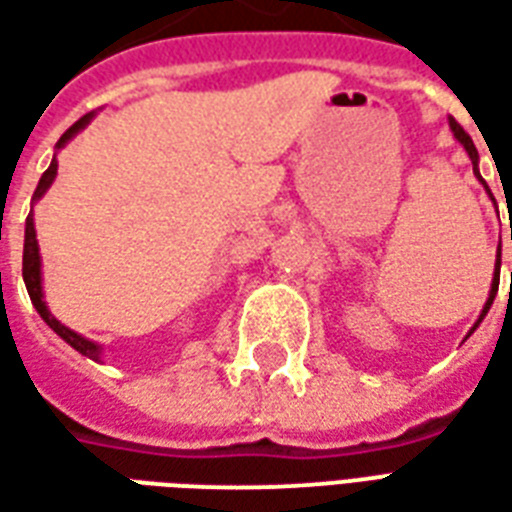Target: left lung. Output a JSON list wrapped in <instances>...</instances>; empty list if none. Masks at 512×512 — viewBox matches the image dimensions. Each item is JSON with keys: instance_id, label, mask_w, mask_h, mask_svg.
<instances>
[{"instance_id": "left-lung-1", "label": "left lung", "mask_w": 512, "mask_h": 512, "mask_svg": "<svg viewBox=\"0 0 512 512\" xmlns=\"http://www.w3.org/2000/svg\"><path fill=\"white\" fill-rule=\"evenodd\" d=\"M450 128H452V136H455V139L461 142L463 150H466V153H469V158H472V167H474V175H477V180H480V183H483V186H485V191L491 194V189H488V183H485L483 175H480V169H477V161H480V156H477V147H474L472 136L466 134V131H463V128L458 126V123H455L452 117H450ZM491 200H494V194H491ZM494 205H496V200H494ZM496 213H499V211H496ZM510 238H512V230H510ZM499 266H502V249L496 252V268H494V282H491V293H488V301H485V307H483V312H480V318H477V323H474V326H472V332H474V329H477V326H480V323H483L485 312L491 310V304H494L496 290H499ZM472 332H469V334H472Z\"/></svg>"}]
</instances>
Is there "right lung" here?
I'll list each match as a JSON object with an SVG mask.
<instances>
[{
  "mask_svg": "<svg viewBox=\"0 0 512 512\" xmlns=\"http://www.w3.org/2000/svg\"><path fill=\"white\" fill-rule=\"evenodd\" d=\"M90 120H93V115H84L82 120H76V123H73V126L60 136L57 150L65 147V142L79 134ZM54 178H57V158H54V161H51V167L43 172V178H40L38 189H35V194H32V200H40V197L49 191ZM24 285H27L29 299H32V304H35V310L40 312V318L49 323V329H54V332L60 334L62 340L71 345V348H76L79 354L90 356V359H95V362H101V345L93 343V340H87V337H82V334H76L73 329H68V326H62V323L49 312L46 301H43V285H40V249H38V238H35V222H32V213L27 216V230H24Z\"/></svg>",
  "mask_w": 512,
  "mask_h": 512,
  "instance_id": "1",
  "label": "right lung"
}]
</instances>
